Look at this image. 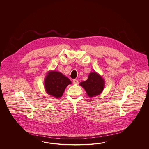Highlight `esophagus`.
<instances>
[{"instance_id":"esophagus-1","label":"esophagus","mask_w":149,"mask_h":149,"mask_svg":"<svg viewBox=\"0 0 149 149\" xmlns=\"http://www.w3.org/2000/svg\"><path fill=\"white\" fill-rule=\"evenodd\" d=\"M72 83H73V84H75V85H77V84H79V81H78V80H76V79H74V80H73V81H72Z\"/></svg>"}]
</instances>
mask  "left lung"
<instances>
[{"mask_svg":"<svg viewBox=\"0 0 149 149\" xmlns=\"http://www.w3.org/2000/svg\"><path fill=\"white\" fill-rule=\"evenodd\" d=\"M79 85L85 89L89 97L92 98L102 93L105 87V81L100 75L94 71L89 73L88 79L81 82Z\"/></svg>","mask_w":149,"mask_h":149,"instance_id":"left-lung-1","label":"left lung"}]
</instances>
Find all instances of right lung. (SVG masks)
Wrapping results in <instances>:
<instances>
[{"instance_id": "right-lung-1", "label": "right lung", "mask_w": 149, "mask_h": 149, "mask_svg": "<svg viewBox=\"0 0 149 149\" xmlns=\"http://www.w3.org/2000/svg\"><path fill=\"white\" fill-rule=\"evenodd\" d=\"M70 80L61 72L49 71L44 80V86L46 92L56 98L62 97L66 86L71 84Z\"/></svg>"}]
</instances>
